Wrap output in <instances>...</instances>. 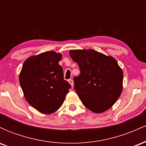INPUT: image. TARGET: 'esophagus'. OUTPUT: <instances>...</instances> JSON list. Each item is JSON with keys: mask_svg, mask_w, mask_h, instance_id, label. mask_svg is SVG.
<instances>
[{"mask_svg": "<svg viewBox=\"0 0 146 146\" xmlns=\"http://www.w3.org/2000/svg\"><path fill=\"white\" fill-rule=\"evenodd\" d=\"M68 82H69L70 84H71V86L73 87V85H74V82H73V80H72V79H69V80H68Z\"/></svg>", "mask_w": 146, "mask_h": 146, "instance_id": "esophagus-1", "label": "esophagus"}]
</instances>
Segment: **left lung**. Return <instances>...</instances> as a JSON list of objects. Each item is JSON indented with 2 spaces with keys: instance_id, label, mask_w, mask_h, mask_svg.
<instances>
[{
  "instance_id": "8db88e82",
  "label": "left lung",
  "mask_w": 146,
  "mask_h": 146,
  "mask_svg": "<svg viewBox=\"0 0 146 146\" xmlns=\"http://www.w3.org/2000/svg\"><path fill=\"white\" fill-rule=\"evenodd\" d=\"M69 55L80 69L73 80L84 106L95 113L111 108L123 89V71L116 60L93 49L71 50Z\"/></svg>"
}]
</instances>
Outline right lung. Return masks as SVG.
<instances>
[{
	"instance_id": "obj_1",
	"label": "right lung",
	"mask_w": 146,
	"mask_h": 146,
	"mask_svg": "<svg viewBox=\"0 0 146 146\" xmlns=\"http://www.w3.org/2000/svg\"><path fill=\"white\" fill-rule=\"evenodd\" d=\"M60 53L51 51L28 58L19 75L27 101L42 113L51 114L62 105L71 85L64 80Z\"/></svg>"
}]
</instances>
